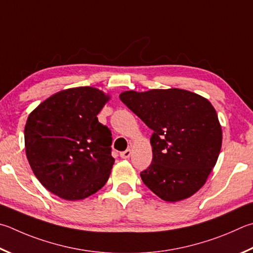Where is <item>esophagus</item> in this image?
<instances>
[{
  "label": "esophagus",
  "instance_id": "34e87169",
  "mask_svg": "<svg viewBox=\"0 0 253 253\" xmlns=\"http://www.w3.org/2000/svg\"><path fill=\"white\" fill-rule=\"evenodd\" d=\"M130 155H131V150H130V149H126L125 151H122V153H121V157H122L123 159H127V158L130 157Z\"/></svg>",
  "mask_w": 253,
  "mask_h": 253
}]
</instances>
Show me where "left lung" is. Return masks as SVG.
I'll return each instance as SVG.
<instances>
[{"label":"left lung","instance_id":"left-lung-1","mask_svg":"<svg viewBox=\"0 0 253 253\" xmlns=\"http://www.w3.org/2000/svg\"><path fill=\"white\" fill-rule=\"evenodd\" d=\"M153 135V162L140 172L149 189L168 203L189 198L217 163L222 130L208 99L180 88L127 90L119 95Z\"/></svg>","mask_w":253,"mask_h":253}]
</instances>
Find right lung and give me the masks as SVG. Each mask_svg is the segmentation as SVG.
Returning <instances> with one entry per match:
<instances>
[{
    "label": "right lung",
    "instance_id": "1",
    "mask_svg": "<svg viewBox=\"0 0 253 253\" xmlns=\"http://www.w3.org/2000/svg\"><path fill=\"white\" fill-rule=\"evenodd\" d=\"M111 96L95 87L58 91L29 115L25 153L40 182L65 200H82L107 182L112 132L97 115Z\"/></svg>",
    "mask_w": 253,
    "mask_h": 253
}]
</instances>
